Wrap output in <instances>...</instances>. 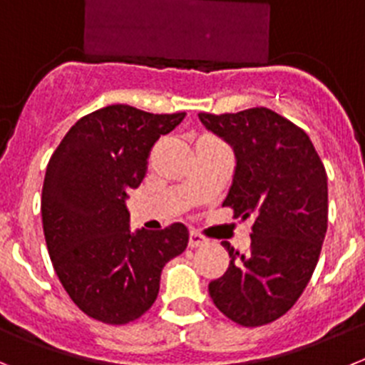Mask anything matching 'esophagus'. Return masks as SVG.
I'll use <instances>...</instances> for the list:
<instances>
[{
	"instance_id": "34e87169",
	"label": "esophagus",
	"mask_w": 365,
	"mask_h": 365,
	"mask_svg": "<svg viewBox=\"0 0 365 365\" xmlns=\"http://www.w3.org/2000/svg\"><path fill=\"white\" fill-rule=\"evenodd\" d=\"M205 242H207L205 236L200 235V232H196V231H190V235H189V247H200V245H203V244H205Z\"/></svg>"
}]
</instances>
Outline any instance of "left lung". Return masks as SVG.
Instances as JSON below:
<instances>
[{
  "mask_svg": "<svg viewBox=\"0 0 365 365\" xmlns=\"http://www.w3.org/2000/svg\"><path fill=\"white\" fill-rule=\"evenodd\" d=\"M198 116L236 154L223 205L255 220L247 251L222 242L231 262L209 294L238 326H267L297 304L317 267L327 231L326 167L304 129L271 109Z\"/></svg>",
  "mask_w": 365,
  "mask_h": 365,
  "instance_id": "1",
  "label": "left lung"
}]
</instances>
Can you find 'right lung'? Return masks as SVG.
Masks as SVG:
<instances>
[{
    "label": "right lung",
    "instance_id": "right-lung-1",
    "mask_svg": "<svg viewBox=\"0 0 365 365\" xmlns=\"http://www.w3.org/2000/svg\"><path fill=\"white\" fill-rule=\"evenodd\" d=\"M183 118L109 105L80 118L48 160L41 192L48 255L71 300L94 320L123 326L145 314L163 265L185 251L183 223L130 232L125 207L153 145Z\"/></svg>",
    "mask_w": 365,
    "mask_h": 365
}]
</instances>
